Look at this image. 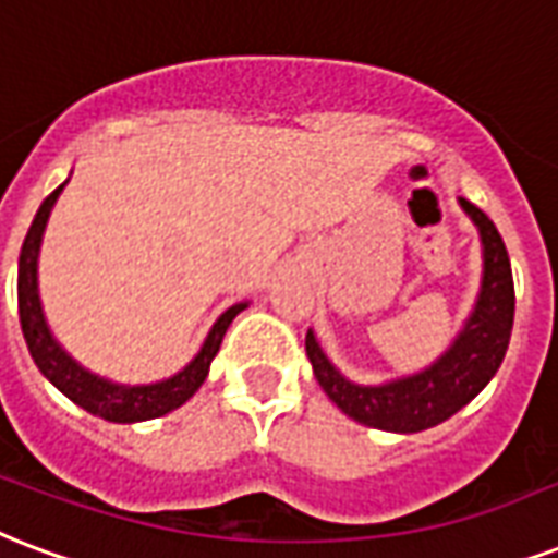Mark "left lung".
<instances>
[{
  "mask_svg": "<svg viewBox=\"0 0 558 558\" xmlns=\"http://www.w3.org/2000/svg\"><path fill=\"white\" fill-rule=\"evenodd\" d=\"M462 210L477 225L483 242V280H480L477 304L465 318V325L450 342L445 354L427 368L398 377V380L363 386L348 380L318 345L313 330H307V356L313 363L318 386L330 401L345 412L348 418L365 427L389 433H421L448 421L465 403L477 398L504 363L512 322H515V283L509 254L486 213L465 198H459Z\"/></svg>",
  "mask_w": 558,
  "mask_h": 558,
  "instance_id": "left-lung-1",
  "label": "left lung"
}]
</instances>
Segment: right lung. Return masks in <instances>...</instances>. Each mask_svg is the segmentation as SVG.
<instances>
[{"instance_id":"obj_1","label":"right lung","mask_w":558,"mask_h":558,"mask_svg":"<svg viewBox=\"0 0 558 558\" xmlns=\"http://www.w3.org/2000/svg\"><path fill=\"white\" fill-rule=\"evenodd\" d=\"M61 190L63 184L43 198L32 228L25 233L23 251H20L16 304H20V325H23L28 354H32L34 365L40 368L43 377L52 383L54 389H61L72 403H78L81 410L93 412V415H99L105 421H117V424L160 418V415L178 410L181 403H186L198 392V386H202L207 372H210L213 356L219 354L225 330L231 327V322L240 316L242 310L248 307V301L225 310L222 316L216 318V325L210 327L202 351L193 356V363L184 365L181 372L166 377V380L146 383V386H122V383L105 380L99 374L87 372L84 365L75 363L63 351L61 342L52 336V330L46 325V316H43L40 289H37V254H40V240L43 231H46V222H49V213H52Z\"/></svg>"}]
</instances>
